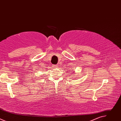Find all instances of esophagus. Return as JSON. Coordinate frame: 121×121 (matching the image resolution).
<instances>
[{"label":"esophagus","instance_id":"34e87169","mask_svg":"<svg viewBox=\"0 0 121 121\" xmlns=\"http://www.w3.org/2000/svg\"><path fill=\"white\" fill-rule=\"evenodd\" d=\"M54 67H55V68H57L58 67V66L57 65H54Z\"/></svg>","mask_w":121,"mask_h":121}]
</instances>
